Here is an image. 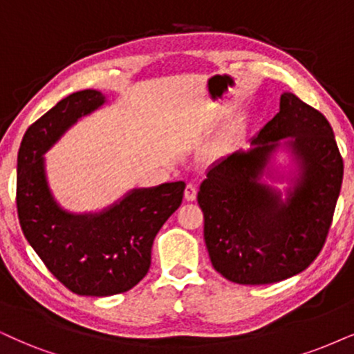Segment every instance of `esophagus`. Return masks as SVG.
<instances>
[{
    "instance_id": "34e87169",
    "label": "esophagus",
    "mask_w": 354,
    "mask_h": 354,
    "mask_svg": "<svg viewBox=\"0 0 354 354\" xmlns=\"http://www.w3.org/2000/svg\"><path fill=\"white\" fill-rule=\"evenodd\" d=\"M196 196H198V187H196V185H192V183H187L185 189L186 201H196Z\"/></svg>"
}]
</instances>
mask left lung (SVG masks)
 I'll return each instance as SVG.
<instances>
[{
	"instance_id": "8db88e82",
	"label": "left lung",
	"mask_w": 354,
	"mask_h": 354,
	"mask_svg": "<svg viewBox=\"0 0 354 354\" xmlns=\"http://www.w3.org/2000/svg\"><path fill=\"white\" fill-rule=\"evenodd\" d=\"M284 145L297 174L286 199L262 181L274 177ZM198 203L214 270L236 284H272L299 274L320 253L342 189L343 158L325 115L283 93L279 113L252 138L209 168Z\"/></svg>"
}]
</instances>
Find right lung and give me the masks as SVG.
Here are the masks:
<instances>
[{"label": "right lung", "instance_id": "1", "mask_svg": "<svg viewBox=\"0 0 354 354\" xmlns=\"http://www.w3.org/2000/svg\"><path fill=\"white\" fill-rule=\"evenodd\" d=\"M104 102L106 96L96 89L64 97L26 131L17 153L16 204L22 234L48 271L78 296H114L144 279L155 236L181 205L186 187L185 181L138 187L95 214L60 207L48 187L44 153Z\"/></svg>", "mask_w": 354, "mask_h": 354}]
</instances>
